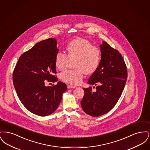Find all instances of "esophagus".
<instances>
[{
    "label": "esophagus",
    "mask_w": 150,
    "mask_h": 150,
    "mask_svg": "<svg viewBox=\"0 0 150 150\" xmlns=\"http://www.w3.org/2000/svg\"><path fill=\"white\" fill-rule=\"evenodd\" d=\"M67 88L69 89H71V88H76L75 86H71V85H67Z\"/></svg>",
    "instance_id": "1"
}]
</instances>
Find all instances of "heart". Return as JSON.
<instances>
[{
	"label": "heart",
	"instance_id": "1",
	"mask_svg": "<svg viewBox=\"0 0 150 150\" xmlns=\"http://www.w3.org/2000/svg\"><path fill=\"white\" fill-rule=\"evenodd\" d=\"M67 54L58 52L55 57V66L63 71L67 67L69 59H74L75 69L68 70L59 75L60 79L71 84H80L84 74H91L98 69L101 60V52L99 48L93 46L86 39L75 38L66 47Z\"/></svg>",
	"mask_w": 150,
	"mask_h": 150
}]
</instances>
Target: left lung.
<instances>
[{"mask_svg": "<svg viewBox=\"0 0 150 150\" xmlns=\"http://www.w3.org/2000/svg\"><path fill=\"white\" fill-rule=\"evenodd\" d=\"M100 65L88 81V84L96 86V91H93L91 86L84 88L81 101L84 111L93 117L105 114L114 107L128 77L127 66L119 52L105 41L100 45Z\"/></svg>", "mask_w": 150, "mask_h": 150, "instance_id": "obj_1", "label": "left lung"}]
</instances>
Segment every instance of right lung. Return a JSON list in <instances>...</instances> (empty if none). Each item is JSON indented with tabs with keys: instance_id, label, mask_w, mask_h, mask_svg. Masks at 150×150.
<instances>
[{
	"instance_id": "add662e5",
	"label": "right lung",
	"mask_w": 150,
	"mask_h": 150,
	"mask_svg": "<svg viewBox=\"0 0 150 150\" xmlns=\"http://www.w3.org/2000/svg\"><path fill=\"white\" fill-rule=\"evenodd\" d=\"M54 38L44 40L19 58L13 72L15 90L22 103L30 112L45 116L52 114L58 107L62 94L67 90L65 83L58 81L52 86L45 83H54L55 57L58 49Z\"/></svg>"
}]
</instances>
